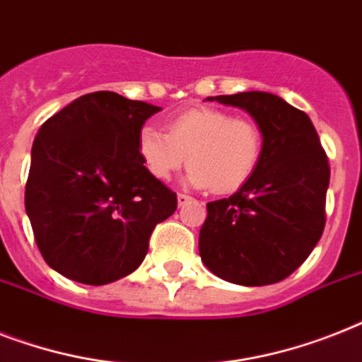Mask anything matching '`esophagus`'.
<instances>
[{"label":"esophagus","instance_id":"34e87169","mask_svg":"<svg viewBox=\"0 0 362 362\" xmlns=\"http://www.w3.org/2000/svg\"><path fill=\"white\" fill-rule=\"evenodd\" d=\"M191 201V197L186 195V193H178V206H184L187 202Z\"/></svg>","mask_w":362,"mask_h":362}]
</instances>
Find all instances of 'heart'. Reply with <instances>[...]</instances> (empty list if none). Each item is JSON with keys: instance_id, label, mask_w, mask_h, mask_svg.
Wrapping results in <instances>:
<instances>
[{"instance_id": "obj_1", "label": "heart", "mask_w": 362, "mask_h": 362, "mask_svg": "<svg viewBox=\"0 0 362 362\" xmlns=\"http://www.w3.org/2000/svg\"><path fill=\"white\" fill-rule=\"evenodd\" d=\"M262 134L252 120L214 107H191L167 122V134L143 126L137 152L158 180L189 163L187 184L227 195L245 186L262 158Z\"/></svg>"}]
</instances>
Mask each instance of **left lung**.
Listing matches in <instances>:
<instances>
[{"mask_svg": "<svg viewBox=\"0 0 362 362\" xmlns=\"http://www.w3.org/2000/svg\"><path fill=\"white\" fill-rule=\"evenodd\" d=\"M247 111L262 134V158L245 186L208 202L199 252L214 275L266 286L293 273L325 227L329 161L308 115L262 90L210 96Z\"/></svg>", "mask_w": 362, "mask_h": 362, "instance_id": "left-lung-1", "label": "left lung"}]
</instances>
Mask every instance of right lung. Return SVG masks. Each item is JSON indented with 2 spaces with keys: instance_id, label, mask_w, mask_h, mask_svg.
Wrapping results in <instances>:
<instances>
[{
  "instance_id": "1",
  "label": "right lung",
  "mask_w": 362,
  "mask_h": 362,
  "mask_svg": "<svg viewBox=\"0 0 362 362\" xmlns=\"http://www.w3.org/2000/svg\"><path fill=\"white\" fill-rule=\"evenodd\" d=\"M161 107L98 90L49 117L31 148L25 211L52 269L102 286L130 275L176 193L146 171L137 152L145 120Z\"/></svg>"
}]
</instances>
